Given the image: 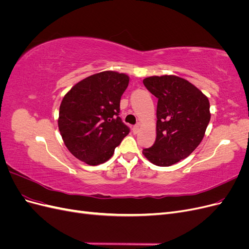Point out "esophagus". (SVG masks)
<instances>
[{
    "label": "esophagus",
    "instance_id": "1",
    "mask_svg": "<svg viewBox=\"0 0 249 249\" xmlns=\"http://www.w3.org/2000/svg\"><path fill=\"white\" fill-rule=\"evenodd\" d=\"M139 130H140V124H136V125H135V126L133 127V132H134L135 134H137V133L139 132Z\"/></svg>",
    "mask_w": 249,
    "mask_h": 249
}]
</instances>
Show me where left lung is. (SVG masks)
I'll use <instances>...</instances> for the list:
<instances>
[{"label": "left lung", "mask_w": 249, "mask_h": 249, "mask_svg": "<svg viewBox=\"0 0 249 249\" xmlns=\"http://www.w3.org/2000/svg\"><path fill=\"white\" fill-rule=\"evenodd\" d=\"M143 84L158 104L156 141L142 154L157 166H170L199 145L210 123V102L189 81L173 74L148 77Z\"/></svg>", "instance_id": "1"}]
</instances>
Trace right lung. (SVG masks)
<instances>
[{
    "label": "right lung",
    "instance_id": "add662e5",
    "mask_svg": "<svg viewBox=\"0 0 249 249\" xmlns=\"http://www.w3.org/2000/svg\"><path fill=\"white\" fill-rule=\"evenodd\" d=\"M130 78L106 71L73 85L59 108L58 127L71 155L88 165L107 162L130 132L118 116Z\"/></svg>",
    "mask_w": 249,
    "mask_h": 249
}]
</instances>
